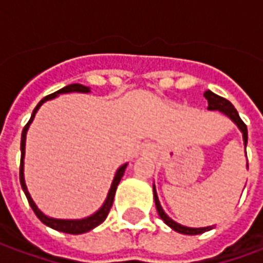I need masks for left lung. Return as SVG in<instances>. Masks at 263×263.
<instances>
[{
  "label": "left lung",
  "instance_id": "1",
  "mask_svg": "<svg viewBox=\"0 0 263 263\" xmlns=\"http://www.w3.org/2000/svg\"><path fill=\"white\" fill-rule=\"evenodd\" d=\"M203 97L208 99L209 110H220V112H223L226 116H229L231 120H233L234 123L238 126V129L241 130V133H242V139H244V145L247 147V143H248V130H247V126L245 123L241 120L239 118L238 112H237V109L234 108L233 103L227 101L226 98H221L216 95V93H213L212 91H206L203 93ZM247 166H248V162H247ZM153 192H154V202H155V208H157V212L160 214V217L164 220V223L166 226H170L172 230H175L178 233L181 234H186V235H196V234H202L204 231H209V230L213 229V226L210 227H202V229H192V227H185V226H181V224H178L176 221H174L172 218H170L165 214V212L162 210L160 204V200H158V196H157V192H155V186H153Z\"/></svg>",
  "mask_w": 263,
  "mask_h": 263
}]
</instances>
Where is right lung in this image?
<instances>
[{
  "instance_id": "right-lung-1",
  "label": "right lung",
  "mask_w": 263,
  "mask_h": 263,
  "mask_svg": "<svg viewBox=\"0 0 263 263\" xmlns=\"http://www.w3.org/2000/svg\"><path fill=\"white\" fill-rule=\"evenodd\" d=\"M89 87H85V85H81V84H71V85H67V87L61 88L59 91H55L54 93H50V95H47L39 103H37V106L33 109V113H32V116H30L29 122L26 123V126L22 130V136H21V168H19V181H21V186L24 189L25 195H26V199H28V202H29L30 208L34 212V214L37 216L40 221L43 224H46L47 227H50L53 230H57V231H61V233H67V234H84L89 231V230L95 229L97 226H99L101 223L105 221V218L108 217V213L110 210L113 204V197H115V193H116V187H118L119 182L122 179V176H123L124 171H126V166L127 164H123V165L119 168L116 174H115V178H113L112 182V186L109 189L108 197H106V200L102 204V208L99 209L97 213H93L92 216L85 218H81V220H61V218H53V217H47L46 214L40 212L39 208L36 206V203L33 202V199L30 197L29 192H28V187H26V183H25V176H24V158H25V141H26V133H28V129H29L30 123H32V120H33L34 115L36 112L39 110V108L46 102V101H49V99H53V98L59 97L60 93H68V92H84V93H87L89 92Z\"/></svg>"
}]
</instances>
